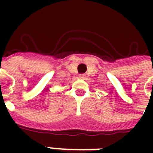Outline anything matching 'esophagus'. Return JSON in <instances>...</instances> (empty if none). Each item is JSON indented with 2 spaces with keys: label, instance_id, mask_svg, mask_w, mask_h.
<instances>
[{
  "label": "esophagus",
  "instance_id": "1",
  "mask_svg": "<svg viewBox=\"0 0 153 153\" xmlns=\"http://www.w3.org/2000/svg\"><path fill=\"white\" fill-rule=\"evenodd\" d=\"M85 75L84 74H79V79H85Z\"/></svg>",
  "mask_w": 153,
  "mask_h": 153
}]
</instances>
